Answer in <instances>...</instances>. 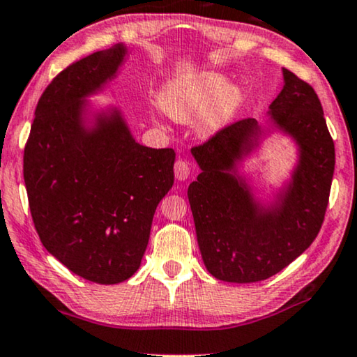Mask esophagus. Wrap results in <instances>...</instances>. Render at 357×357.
Here are the masks:
<instances>
[{
	"instance_id": "34e87169",
	"label": "esophagus",
	"mask_w": 357,
	"mask_h": 357,
	"mask_svg": "<svg viewBox=\"0 0 357 357\" xmlns=\"http://www.w3.org/2000/svg\"><path fill=\"white\" fill-rule=\"evenodd\" d=\"M174 172H175V177H177V180H187L190 177V167L188 164L185 160H177L175 162L174 165Z\"/></svg>"
}]
</instances>
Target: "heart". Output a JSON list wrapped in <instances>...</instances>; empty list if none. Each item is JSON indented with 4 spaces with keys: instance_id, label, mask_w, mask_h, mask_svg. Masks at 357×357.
<instances>
[{
    "instance_id": "1",
    "label": "heart",
    "mask_w": 357,
    "mask_h": 357,
    "mask_svg": "<svg viewBox=\"0 0 357 357\" xmlns=\"http://www.w3.org/2000/svg\"><path fill=\"white\" fill-rule=\"evenodd\" d=\"M244 101L243 88L226 83L223 73L208 70L169 80L162 88L160 105L180 123L197 119V131L211 136L228 124Z\"/></svg>"
}]
</instances>
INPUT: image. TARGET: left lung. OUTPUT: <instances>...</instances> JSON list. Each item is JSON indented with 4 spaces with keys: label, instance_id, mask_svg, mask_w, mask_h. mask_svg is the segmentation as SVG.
I'll use <instances>...</instances> for the list:
<instances>
[{
    "label": "left lung",
    "instance_id": "obj_1",
    "mask_svg": "<svg viewBox=\"0 0 357 357\" xmlns=\"http://www.w3.org/2000/svg\"><path fill=\"white\" fill-rule=\"evenodd\" d=\"M282 73L267 128L241 119L192 149L202 172L190 183L188 202L203 262L220 280L251 284L275 275L310 248L325 220L335 142L313 88L287 68ZM272 130L296 142L298 164L266 202L253 195L238 164Z\"/></svg>",
    "mask_w": 357,
    "mask_h": 357
}]
</instances>
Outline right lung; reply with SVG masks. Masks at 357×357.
Segmentation results:
<instances>
[{
    "label": "right lung",
    "instance_id": "obj_1",
    "mask_svg": "<svg viewBox=\"0 0 357 357\" xmlns=\"http://www.w3.org/2000/svg\"><path fill=\"white\" fill-rule=\"evenodd\" d=\"M126 55L116 44L60 72L37 103L24 149L27 198L44 248L103 285L139 269L155 208L174 185V149L139 144L121 109L88 103Z\"/></svg>",
    "mask_w": 357,
    "mask_h": 357
}]
</instances>
